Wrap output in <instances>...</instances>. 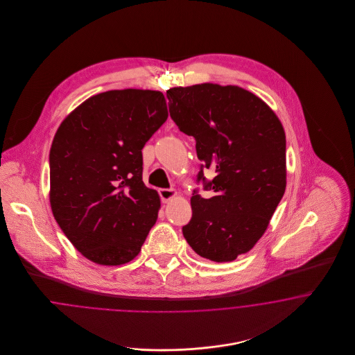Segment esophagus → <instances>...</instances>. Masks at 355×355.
<instances>
[{
    "label": "esophagus",
    "instance_id": "obj_1",
    "mask_svg": "<svg viewBox=\"0 0 355 355\" xmlns=\"http://www.w3.org/2000/svg\"><path fill=\"white\" fill-rule=\"evenodd\" d=\"M158 193H159L162 202H169L171 198H174L177 196L175 190H173V189H159Z\"/></svg>",
    "mask_w": 355,
    "mask_h": 355
}]
</instances>
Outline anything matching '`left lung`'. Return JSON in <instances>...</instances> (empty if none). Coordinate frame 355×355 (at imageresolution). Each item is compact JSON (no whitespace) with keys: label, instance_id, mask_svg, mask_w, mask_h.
<instances>
[{"label":"left lung","instance_id":"1","mask_svg":"<svg viewBox=\"0 0 355 355\" xmlns=\"http://www.w3.org/2000/svg\"><path fill=\"white\" fill-rule=\"evenodd\" d=\"M170 117L194 137L201 168L190 198L193 216L182 227L191 249L230 262L265 233L286 189V137L270 107L239 86L201 84L166 92ZM216 175L206 180L202 170Z\"/></svg>","mask_w":355,"mask_h":355}]
</instances>
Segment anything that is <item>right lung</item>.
<instances>
[{
	"label": "right lung",
	"mask_w": 355,
	"mask_h": 355,
	"mask_svg": "<svg viewBox=\"0 0 355 355\" xmlns=\"http://www.w3.org/2000/svg\"><path fill=\"white\" fill-rule=\"evenodd\" d=\"M168 119L155 90H109L69 114L49 154L53 216L87 259L117 266L141 252L159 197L142 181V148Z\"/></svg>",
	"instance_id": "obj_1"
}]
</instances>
